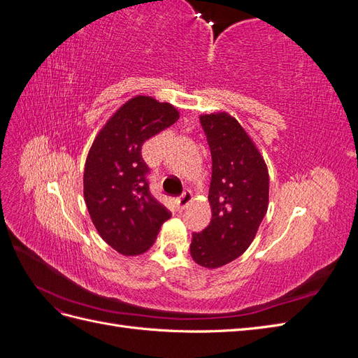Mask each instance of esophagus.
Wrapping results in <instances>:
<instances>
[{
    "instance_id": "1",
    "label": "esophagus",
    "mask_w": 358,
    "mask_h": 358,
    "mask_svg": "<svg viewBox=\"0 0 358 358\" xmlns=\"http://www.w3.org/2000/svg\"><path fill=\"white\" fill-rule=\"evenodd\" d=\"M191 199H192V194H191L189 191H185V192L182 194V196H179V197L176 199V208H178V210H183V209H185L187 206L189 204Z\"/></svg>"
}]
</instances>
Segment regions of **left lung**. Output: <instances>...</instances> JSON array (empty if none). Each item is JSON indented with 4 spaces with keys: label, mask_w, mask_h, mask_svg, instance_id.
I'll list each match as a JSON object with an SVG mask.
<instances>
[{
    "label": "left lung",
    "mask_w": 358,
    "mask_h": 358,
    "mask_svg": "<svg viewBox=\"0 0 358 358\" xmlns=\"http://www.w3.org/2000/svg\"><path fill=\"white\" fill-rule=\"evenodd\" d=\"M212 155V220L192 233L189 252L197 264L216 268L241 257L252 243L268 206V171L251 137L225 112L201 115Z\"/></svg>",
    "instance_id": "obj_1"
}]
</instances>
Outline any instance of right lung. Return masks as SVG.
I'll list each match as a JSON object with an SVG mask.
<instances>
[{"mask_svg":"<svg viewBox=\"0 0 358 358\" xmlns=\"http://www.w3.org/2000/svg\"><path fill=\"white\" fill-rule=\"evenodd\" d=\"M178 119L176 107L137 95L119 107L90 149L83 173L86 208L103 241L122 255L148 251L171 216L149 191L142 146Z\"/></svg>","mask_w":358,"mask_h":358,"instance_id":"right-lung-1","label":"right lung"}]
</instances>
